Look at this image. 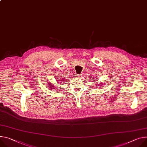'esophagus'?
<instances>
[{"label":"esophagus","instance_id":"esophagus-1","mask_svg":"<svg viewBox=\"0 0 147 147\" xmlns=\"http://www.w3.org/2000/svg\"><path fill=\"white\" fill-rule=\"evenodd\" d=\"M77 77H80V74H76V75Z\"/></svg>","mask_w":147,"mask_h":147}]
</instances>
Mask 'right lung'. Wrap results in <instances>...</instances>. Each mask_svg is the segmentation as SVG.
<instances>
[{
	"instance_id": "obj_1",
	"label": "right lung",
	"mask_w": 147,
	"mask_h": 147,
	"mask_svg": "<svg viewBox=\"0 0 147 147\" xmlns=\"http://www.w3.org/2000/svg\"><path fill=\"white\" fill-rule=\"evenodd\" d=\"M49 86H51V85H49ZM51 87H53V86H51Z\"/></svg>"
}]
</instances>
